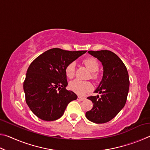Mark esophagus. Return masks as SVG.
<instances>
[{
    "mask_svg": "<svg viewBox=\"0 0 150 150\" xmlns=\"http://www.w3.org/2000/svg\"><path fill=\"white\" fill-rule=\"evenodd\" d=\"M77 99L81 100V101H83V100H84L85 99V97H81V96H78Z\"/></svg>",
    "mask_w": 150,
    "mask_h": 150,
    "instance_id": "obj_1",
    "label": "esophagus"
}]
</instances>
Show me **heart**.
<instances>
[{
    "mask_svg": "<svg viewBox=\"0 0 150 150\" xmlns=\"http://www.w3.org/2000/svg\"><path fill=\"white\" fill-rule=\"evenodd\" d=\"M83 63L85 65L88 70L92 73L91 77L94 79L97 78V73L96 72L98 71L99 69V64L97 60L93 57H88L87 59H84ZM75 71V62H71L67 65L65 68V74L67 77L73 78L74 77ZM69 88L70 89L73 91V92L78 94V95H83L86 93L88 92L93 89V85L90 82L88 81H83L79 79H75L69 83Z\"/></svg>",
    "mask_w": 150,
    "mask_h": 150,
    "instance_id": "b5f03b06",
    "label": "heart"
}]
</instances>
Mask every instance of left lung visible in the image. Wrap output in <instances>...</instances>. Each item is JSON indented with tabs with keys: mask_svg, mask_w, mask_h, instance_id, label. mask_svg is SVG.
<instances>
[{
	"mask_svg": "<svg viewBox=\"0 0 150 150\" xmlns=\"http://www.w3.org/2000/svg\"><path fill=\"white\" fill-rule=\"evenodd\" d=\"M103 66V75L95 92L100 96H91L88 99L93 107L86 112L88 120L103 124L111 120L125 105L128 94L129 76L125 65L115 53L108 50L88 51Z\"/></svg>",
	"mask_w": 150,
	"mask_h": 150,
	"instance_id": "left-lung-1",
	"label": "left lung"
}]
</instances>
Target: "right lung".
<instances>
[{
	"mask_svg": "<svg viewBox=\"0 0 150 150\" xmlns=\"http://www.w3.org/2000/svg\"><path fill=\"white\" fill-rule=\"evenodd\" d=\"M87 51L53 48L33 61L24 82L26 102L34 115L45 121L62 117L71 101L77 96L65 88L68 83L65 68Z\"/></svg>",
	"mask_w": 150,
	"mask_h": 150,
	"instance_id": "right-lung-1",
	"label": "right lung"
}]
</instances>
